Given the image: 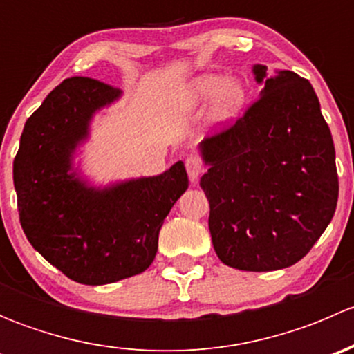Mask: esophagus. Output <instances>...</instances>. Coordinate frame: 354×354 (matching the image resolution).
<instances>
[{
	"instance_id": "1",
	"label": "esophagus",
	"mask_w": 354,
	"mask_h": 354,
	"mask_svg": "<svg viewBox=\"0 0 354 354\" xmlns=\"http://www.w3.org/2000/svg\"><path fill=\"white\" fill-rule=\"evenodd\" d=\"M185 166H187L188 178L192 181H197L200 174L203 173V162L198 156H188L187 160H185Z\"/></svg>"
}]
</instances>
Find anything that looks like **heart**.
Returning <instances> with one entry per match:
<instances>
[{
    "label": "heart",
    "instance_id": "obj_1",
    "mask_svg": "<svg viewBox=\"0 0 354 354\" xmlns=\"http://www.w3.org/2000/svg\"><path fill=\"white\" fill-rule=\"evenodd\" d=\"M190 104L200 106L210 101V118L217 123L234 120L245 108L248 88L240 77H221L216 73L200 75L187 88Z\"/></svg>",
    "mask_w": 354,
    "mask_h": 354
}]
</instances>
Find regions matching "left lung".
<instances>
[{
    "instance_id": "left-lung-1",
    "label": "left lung",
    "mask_w": 354,
    "mask_h": 354,
    "mask_svg": "<svg viewBox=\"0 0 354 354\" xmlns=\"http://www.w3.org/2000/svg\"><path fill=\"white\" fill-rule=\"evenodd\" d=\"M231 127L203 138L200 188L221 262L250 272L286 269L322 236L339 195L335 151L312 84L295 71L267 77Z\"/></svg>"
}]
</instances>
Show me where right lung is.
<instances>
[{
	"instance_id": "right-lung-1",
	"label": "right lung",
	"mask_w": 354,
	"mask_h": 354,
	"mask_svg": "<svg viewBox=\"0 0 354 354\" xmlns=\"http://www.w3.org/2000/svg\"><path fill=\"white\" fill-rule=\"evenodd\" d=\"M120 94L94 78L63 80L27 120L13 160L25 236L51 266L88 286L144 272L156 259L164 219L188 188L181 160L159 176L106 188L78 178L75 149L88 137L95 111Z\"/></svg>"
}]
</instances>
